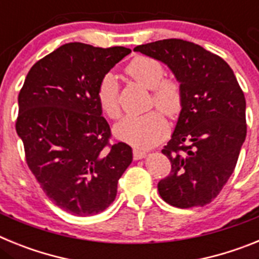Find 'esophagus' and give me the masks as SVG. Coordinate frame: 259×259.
<instances>
[{
  "label": "esophagus",
  "instance_id": "esophagus-1",
  "mask_svg": "<svg viewBox=\"0 0 259 259\" xmlns=\"http://www.w3.org/2000/svg\"><path fill=\"white\" fill-rule=\"evenodd\" d=\"M146 155V153L144 152V150H140V149H134V159H141V158H144Z\"/></svg>",
  "mask_w": 259,
  "mask_h": 259
}]
</instances>
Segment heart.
Masks as SVG:
<instances>
[{
	"label": "heart",
	"instance_id": "1",
	"mask_svg": "<svg viewBox=\"0 0 259 259\" xmlns=\"http://www.w3.org/2000/svg\"><path fill=\"white\" fill-rule=\"evenodd\" d=\"M125 74L144 88L152 89V105L174 116L183 105L180 84L172 79H163L164 68L161 62L150 57H137L125 67ZM97 100L105 115L115 119L120 115L118 83L114 75L109 74L98 85ZM168 132V123L163 114L153 110L143 115H127L114 127V135L119 140L139 148H150L163 140Z\"/></svg>",
	"mask_w": 259,
	"mask_h": 259
}]
</instances>
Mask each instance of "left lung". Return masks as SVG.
<instances>
[{"label": "left lung", "mask_w": 259, "mask_h": 259, "mask_svg": "<svg viewBox=\"0 0 259 259\" xmlns=\"http://www.w3.org/2000/svg\"><path fill=\"white\" fill-rule=\"evenodd\" d=\"M134 50L164 63L182 88L179 118L162 149L171 172L158 192L180 209L210 203L232 175L246 137V102L236 76L221 57L180 38Z\"/></svg>", "instance_id": "obj_1"}]
</instances>
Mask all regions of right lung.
I'll return each mask as SVG.
<instances>
[{
    "instance_id": "add662e5",
    "label": "right lung",
    "mask_w": 259,
    "mask_h": 259,
    "mask_svg": "<svg viewBox=\"0 0 259 259\" xmlns=\"http://www.w3.org/2000/svg\"><path fill=\"white\" fill-rule=\"evenodd\" d=\"M130 53L65 44L32 66L20 89L15 127L27 164L48 197L72 215L107 209L132 162L131 146L109 143L97 100L101 80Z\"/></svg>"
}]
</instances>
